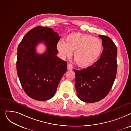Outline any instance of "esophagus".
Wrapping results in <instances>:
<instances>
[{
  "label": "esophagus",
  "mask_w": 131,
  "mask_h": 131,
  "mask_svg": "<svg viewBox=\"0 0 131 131\" xmlns=\"http://www.w3.org/2000/svg\"><path fill=\"white\" fill-rule=\"evenodd\" d=\"M72 69H73V66L71 64H68V70H72Z\"/></svg>",
  "instance_id": "obj_1"
}]
</instances>
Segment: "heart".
Here are the masks:
<instances>
[{
  "mask_svg": "<svg viewBox=\"0 0 131 131\" xmlns=\"http://www.w3.org/2000/svg\"><path fill=\"white\" fill-rule=\"evenodd\" d=\"M57 48L62 58L70 57L74 51L73 57L77 64L81 67H88L99 58L103 44L99 38L90 35L74 33L68 35L66 42L59 41Z\"/></svg>",
  "mask_w": 131,
  "mask_h": 131,
  "instance_id": "1",
  "label": "heart"
}]
</instances>
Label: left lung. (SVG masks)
Returning a JSON list of instances; mask_svg holds the SVG:
<instances>
[{
	"label": "left lung",
	"mask_w": 131,
	"mask_h": 131,
	"mask_svg": "<svg viewBox=\"0 0 131 131\" xmlns=\"http://www.w3.org/2000/svg\"><path fill=\"white\" fill-rule=\"evenodd\" d=\"M104 49L99 59L93 65L78 70L74 69L75 86L78 98L86 103L101 101L110 91L116 78L117 49L106 36L99 35Z\"/></svg>",
	"instance_id": "1"
}]
</instances>
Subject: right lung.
<instances>
[{
  "mask_svg": "<svg viewBox=\"0 0 131 131\" xmlns=\"http://www.w3.org/2000/svg\"><path fill=\"white\" fill-rule=\"evenodd\" d=\"M60 39L52 28L37 26L24 36L18 47L16 68L19 80L25 93L36 101H48L54 96L67 71V62L57 56ZM42 41L47 50L38 55L36 47Z\"/></svg>",
  "mask_w": 131,
  "mask_h": 131,
  "instance_id": "right-lung-1",
  "label": "right lung"
}]
</instances>
